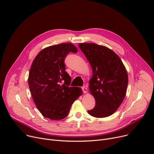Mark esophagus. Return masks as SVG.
<instances>
[{"label":"esophagus","instance_id":"esophagus-1","mask_svg":"<svg viewBox=\"0 0 154 154\" xmlns=\"http://www.w3.org/2000/svg\"><path fill=\"white\" fill-rule=\"evenodd\" d=\"M82 91H83V92L84 94H85L87 92V88L85 87H82Z\"/></svg>","mask_w":154,"mask_h":154}]
</instances>
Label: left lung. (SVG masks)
<instances>
[{
	"label": "left lung",
	"instance_id": "obj_1",
	"mask_svg": "<svg viewBox=\"0 0 154 154\" xmlns=\"http://www.w3.org/2000/svg\"><path fill=\"white\" fill-rule=\"evenodd\" d=\"M92 69L89 89L95 100L88 113L97 118L111 116L122 103L128 85V75L119 57L110 48L94 43L79 45Z\"/></svg>",
	"mask_w": 154,
	"mask_h": 154
}]
</instances>
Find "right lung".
I'll return each instance as SVG.
<instances>
[{
  "mask_svg": "<svg viewBox=\"0 0 154 154\" xmlns=\"http://www.w3.org/2000/svg\"><path fill=\"white\" fill-rule=\"evenodd\" d=\"M76 47L63 43L46 47L35 57L29 71V86L36 107L51 120L66 118L70 107L82 95L81 88L70 87L71 77L66 71L64 60Z\"/></svg>",
  "mask_w": 154,
  "mask_h": 154,
  "instance_id": "right-lung-1",
  "label": "right lung"
}]
</instances>
